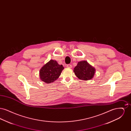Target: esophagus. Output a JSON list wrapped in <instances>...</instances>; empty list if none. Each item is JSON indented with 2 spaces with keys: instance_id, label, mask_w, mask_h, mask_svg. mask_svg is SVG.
<instances>
[{
  "instance_id": "34e87169",
  "label": "esophagus",
  "mask_w": 131,
  "mask_h": 131,
  "mask_svg": "<svg viewBox=\"0 0 131 131\" xmlns=\"http://www.w3.org/2000/svg\"><path fill=\"white\" fill-rule=\"evenodd\" d=\"M67 67L69 68H71L72 67V65H71V64H68V65H67Z\"/></svg>"
}]
</instances>
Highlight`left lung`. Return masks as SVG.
Returning <instances> with one entry per match:
<instances>
[{
  "instance_id": "left-lung-1",
  "label": "left lung",
  "mask_w": 131,
  "mask_h": 131,
  "mask_svg": "<svg viewBox=\"0 0 131 131\" xmlns=\"http://www.w3.org/2000/svg\"><path fill=\"white\" fill-rule=\"evenodd\" d=\"M95 69L86 61L79 62L74 70L75 75L80 80L88 81L93 78Z\"/></svg>"
}]
</instances>
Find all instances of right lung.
Instances as JSON below:
<instances>
[{"instance_id":"obj_1","label":"right lung","mask_w":131,"mask_h":131,"mask_svg":"<svg viewBox=\"0 0 131 131\" xmlns=\"http://www.w3.org/2000/svg\"><path fill=\"white\" fill-rule=\"evenodd\" d=\"M64 69L56 60H50L41 68L39 72L40 78L47 83L53 82L59 78Z\"/></svg>"}]
</instances>
